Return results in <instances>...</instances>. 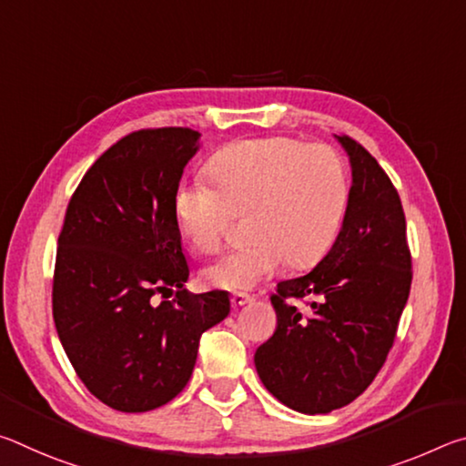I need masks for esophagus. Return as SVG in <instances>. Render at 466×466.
Wrapping results in <instances>:
<instances>
[{
  "label": "esophagus",
  "instance_id": "34e87169",
  "mask_svg": "<svg viewBox=\"0 0 466 466\" xmlns=\"http://www.w3.org/2000/svg\"><path fill=\"white\" fill-rule=\"evenodd\" d=\"M252 296H248V294H242V291H234L232 294V304L236 306V309H240V306H244V304H250L252 302Z\"/></svg>",
  "mask_w": 466,
  "mask_h": 466
}]
</instances>
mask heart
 Returning a JSON list of instances; mask_svg holds the SVG:
<instances>
[{
  "mask_svg": "<svg viewBox=\"0 0 466 466\" xmlns=\"http://www.w3.org/2000/svg\"><path fill=\"white\" fill-rule=\"evenodd\" d=\"M209 177L180 183L172 209L183 238L201 252L224 240L232 214H248L247 247L203 269L211 288L250 289L288 261L304 267L337 238L350 201V177L333 147L294 137L234 141L211 156Z\"/></svg>",
  "mask_w": 466,
  "mask_h": 466,
  "instance_id": "obj_1",
  "label": "heart"
}]
</instances>
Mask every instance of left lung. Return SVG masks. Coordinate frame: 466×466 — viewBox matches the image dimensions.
<instances>
[{
	"mask_svg": "<svg viewBox=\"0 0 466 466\" xmlns=\"http://www.w3.org/2000/svg\"><path fill=\"white\" fill-rule=\"evenodd\" d=\"M335 139L351 167L350 201L333 247L302 278L279 281L278 329L255 353L275 399L317 415L350 405L382 368L411 289V255L397 188L366 147ZM289 297H310L306 313Z\"/></svg>",
	"mask_w": 466,
	"mask_h": 466,
	"instance_id": "1",
	"label": "left lung"
}]
</instances>
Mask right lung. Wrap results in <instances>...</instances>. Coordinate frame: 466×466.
I'll return each instance as SVG.
<instances>
[{
	"label": "right lung",
	"mask_w": 466,
	"mask_h": 466,
	"mask_svg": "<svg viewBox=\"0 0 466 466\" xmlns=\"http://www.w3.org/2000/svg\"><path fill=\"white\" fill-rule=\"evenodd\" d=\"M201 133L144 129L116 141L77 185L57 240L53 319L94 397L123 413L167 405L193 374L199 339L230 314L228 291L185 289L175 193ZM176 298L160 305L151 296Z\"/></svg>",
	"instance_id": "add662e5"
}]
</instances>
